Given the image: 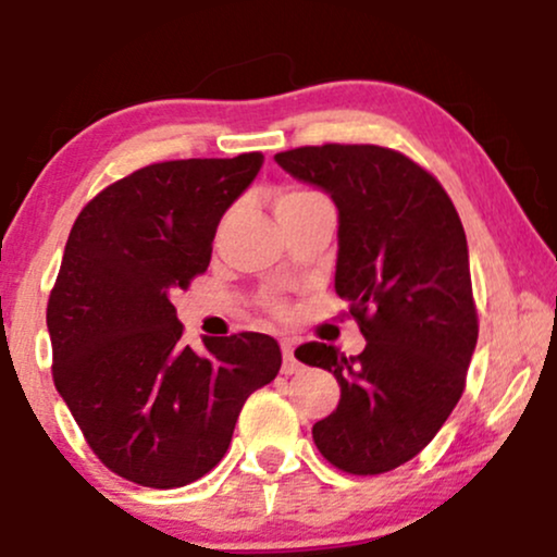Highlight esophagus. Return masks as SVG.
Instances as JSON below:
<instances>
[{
    "label": "esophagus",
    "mask_w": 557,
    "mask_h": 557,
    "mask_svg": "<svg viewBox=\"0 0 557 557\" xmlns=\"http://www.w3.org/2000/svg\"><path fill=\"white\" fill-rule=\"evenodd\" d=\"M298 369L300 363L296 359V354H293V345L283 343V374H296Z\"/></svg>",
    "instance_id": "1"
}]
</instances>
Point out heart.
<instances>
[{
	"instance_id": "heart-1",
	"label": "heart",
	"mask_w": 557,
	"mask_h": 557,
	"mask_svg": "<svg viewBox=\"0 0 557 557\" xmlns=\"http://www.w3.org/2000/svg\"><path fill=\"white\" fill-rule=\"evenodd\" d=\"M314 196H319V194H314V190H309V188H296V185H290V188L280 190L277 201H274V209H277V214H283L285 209L296 207V203L306 201V198H314ZM264 306L272 311V314H277V317H283L285 311H287L285 300H283V298H274V296L267 298Z\"/></svg>"
}]
</instances>
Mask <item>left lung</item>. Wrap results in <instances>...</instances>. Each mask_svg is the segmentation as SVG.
<instances>
[{
  "instance_id": "8db88e82",
  "label": "left lung",
  "mask_w": 557,
  "mask_h": 557,
  "mask_svg": "<svg viewBox=\"0 0 557 557\" xmlns=\"http://www.w3.org/2000/svg\"><path fill=\"white\" fill-rule=\"evenodd\" d=\"M274 159L335 201V293L367 337L350 359L324 343L296 348L341 385L311 434L345 474H385L432 443L463 395L479 317L461 216L432 172L385 146H300Z\"/></svg>"
}]
</instances>
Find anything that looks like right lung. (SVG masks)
<instances>
[{
	"mask_svg": "<svg viewBox=\"0 0 557 557\" xmlns=\"http://www.w3.org/2000/svg\"><path fill=\"white\" fill-rule=\"evenodd\" d=\"M261 151L172 159L96 194L75 220L49 293L52 376L94 456L140 487H185L227 453L253 389L277 376L274 337L183 343L170 296L207 272L222 214Z\"/></svg>",
	"mask_w": 557,
	"mask_h": 557,
	"instance_id": "obj_1",
	"label": "right lung"
}]
</instances>
